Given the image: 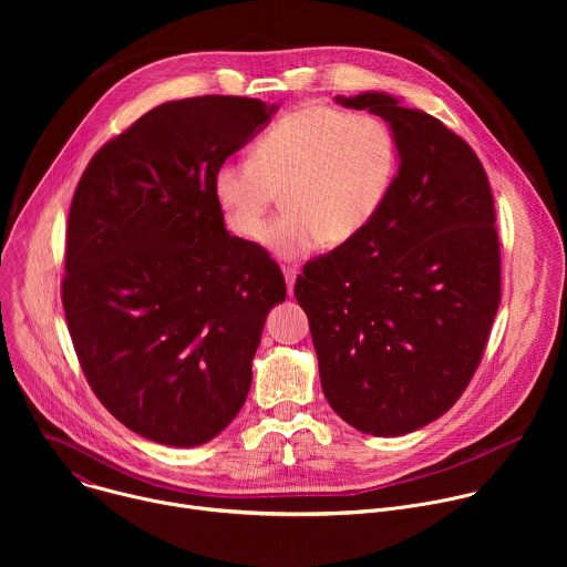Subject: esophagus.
<instances>
[{"instance_id":"1","label":"esophagus","mask_w":567,"mask_h":567,"mask_svg":"<svg viewBox=\"0 0 567 567\" xmlns=\"http://www.w3.org/2000/svg\"><path fill=\"white\" fill-rule=\"evenodd\" d=\"M282 274H285V280H287V293L291 296V293H293V285H296V278H298V269H291V267H287V269H282Z\"/></svg>"}]
</instances>
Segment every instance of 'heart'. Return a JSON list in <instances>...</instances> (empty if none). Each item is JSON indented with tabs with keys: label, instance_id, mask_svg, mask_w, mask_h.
<instances>
[{
	"label": "heart",
	"instance_id": "1",
	"mask_svg": "<svg viewBox=\"0 0 567 567\" xmlns=\"http://www.w3.org/2000/svg\"><path fill=\"white\" fill-rule=\"evenodd\" d=\"M396 171V136L383 118L316 105L276 121L251 156L224 158L210 190L228 230L251 239L282 188L285 210L260 230V241L280 260H300L322 241L341 247L363 233L388 202Z\"/></svg>",
	"mask_w": 567,
	"mask_h": 567
}]
</instances>
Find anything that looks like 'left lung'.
Instances as JSON below:
<instances>
[{
    "label": "left lung",
    "instance_id": "1",
    "mask_svg": "<svg viewBox=\"0 0 567 567\" xmlns=\"http://www.w3.org/2000/svg\"><path fill=\"white\" fill-rule=\"evenodd\" d=\"M334 103L392 127L399 171L372 224L305 265L293 293L334 413L396 437L453 406L487 346L501 305L494 197L468 143L431 114L385 92Z\"/></svg>",
    "mask_w": 567,
    "mask_h": 567
}]
</instances>
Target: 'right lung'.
<instances>
[{
  "instance_id": "1",
  "label": "right lung",
  "mask_w": 567,
  "mask_h": 567,
  "mask_svg": "<svg viewBox=\"0 0 567 567\" xmlns=\"http://www.w3.org/2000/svg\"><path fill=\"white\" fill-rule=\"evenodd\" d=\"M276 107L241 96L168 101L103 145L66 226L62 305L83 372L136 435L190 449L245 406L278 265L226 230L213 171Z\"/></svg>"
}]
</instances>
